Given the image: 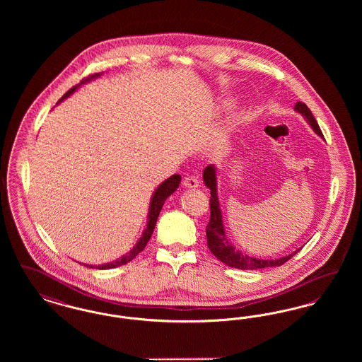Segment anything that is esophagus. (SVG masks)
<instances>
[{"instance_id":"obj_1","label":"esophagus","mask_w":362,"mask_h":362,"mask_svg":"<svg viewBox=\"0 0 362 362\" xmlns=\"http://www.w3.org/2000/svg\"><path fill=\"white\" fill-rule=\"evenodd\" d=\"M183 186L186 189H197L199 186V180L195 177V176H187L185 180H183Z\"/></svg>"}]
</instances>
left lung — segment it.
I'll return each mask as SVG.
<instances>
[{
	"label": "left lung",
	"mask_w": 362,
	"mask_h": 362,
	"mask_svg": "<svg viewBox=\"0 0 362 362\" xmlns=\"http://www.w3.org/2000/svg\"><path fill=\"white\" fill-rule=\"evenodd\" d=\"M294 111L298 112L307 121L310 129L315 132V134L323 138L317 122L313 118L310 108L305 104L297 102V104L294 105ZM202 177H204L205 186L210 189V195H211L210 197V221L206 226L207 247L211 251V254L218 260H221L226 266L233 267V269L258 270V269L281 266L301 250V248H297L296 251H293L292 254L276 259H259L243 254L232 244V241L229 240L226 230H225V225L223 223V220H224L223 211H221L220 199H218L217 167L214 164L207 165L206 168L204 170Z\"/></svg>",
	"instance_id": "obj_1"
}]
</instances>
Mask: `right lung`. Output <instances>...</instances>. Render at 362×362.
<instances>
[{"label": "right lung", "mask_w": 362, "mask_h": 362, "mask_svg": "<svg viewBox=\"0 0 362 362\" xmlns=\"http://www.w3.org/2000/svg\"><path fill=\"white\" fill-rule=\"evenodd\" d=\"M103 73H96L93 76H89L86 80H83L80 84H77L76 86H73L70 89L69 92L66 95H64V98L58 102V104L61 102H64L66 98H69L70 95H73V92H76L80 86H86V83H90L92 80L100 77ZM180 180H182V176L175 173L173 176H170L168 179H165L164 182H161L157 189H155V192L152 194V198H151V204H149V211H148V221H146V226L141 235V238L138 239L136 245L124 255H122L121 258L117 259V260H112V262H108V263H103V264H88V263H81L86 267H92V269H99V270H108V269H115V267H119L126 264L127 262L133 260V259L137 257L138 254L146 247L148 241L152 238V233H153V229H155L156 223H157V218H158V214L163 209V205L165 202V199L173 194L179 185H180Z\"/></svg>", "instance_id": "1"}]
</instances>
